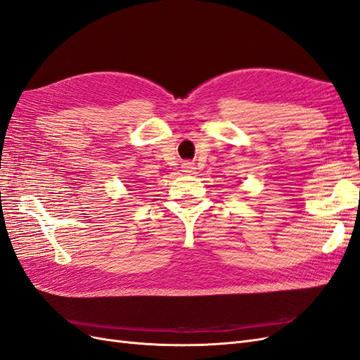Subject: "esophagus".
<instances>
[{
    "label": "esophagus",
    "instance_id": "esophagus-1",
    "mask_svg": "<svg viewBox=\"0 0 360 360\" xmlns=\"http://www.w3.org/2000/svg\"><path fill=\"white\" fill-rule=\"evenodd\" d=\"M181 169H183V172H188V174H195V169H197V168L193 167V163H191V162H186V163H183Z\"/></svg>",
    "mask_w": 360,
    "mask_h": 360
}]
</instances>
